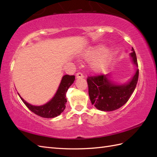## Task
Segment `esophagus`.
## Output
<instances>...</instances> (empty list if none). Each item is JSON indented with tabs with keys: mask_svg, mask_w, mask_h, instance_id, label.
<instances>
[{
	"mask_svg": "<svg viewBox=\"0 0 157 157\" xmlns=\"http://www.w3.org/2000/svg\"><path fill=\"white\" fill-rule=\"evenodd\" d=\"M84 78V75L82 73H78L76 74V78Z\"/></svg>",
	"mask_w": 157,
	"mask_h": 157,
	"instance_id": "1",
	"label": "esophagus"
}]
</instances>
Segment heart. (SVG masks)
<instances>
[{
  "label": "heart",
  "instance_id": "heart-1",
  "mask_svg": "<svg viewBox=\"0 0 157 157\" xmlns=\"http://www.w3.org/2000/svg\"><path fill=\"white\" fill-rule=\"evenodd\" d=\"M113 49L110 46L104 47L102 44H97L86 50L84 57L88 59L93 58L90 64V67L92 71L99 73L108 67L113 59Z\"/></svg>",
  "mask_w": 157,
  "mask_h": 157
}]
</instances>
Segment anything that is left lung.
<instances>
[{
    "instance_id": "8db88e82",
    "label": "left lung",
    "mask_w": 157,
    "mask_h": 157,
    "mask_svg": "<svg viewBox=\"0 0 157 157\" xmlns=\"http://www.w3.org/2000/svg\"><path fill=\"white\" fill-rule=\"evenodd\" d=\"M130 58L136 66L134 74L128 81L117 83L113 80L111 73L87 79L88 93L92 105L102 111H113L128 101L137 84L139 71L134 49L132 48Z\"/></svg>"
}]
</instances>
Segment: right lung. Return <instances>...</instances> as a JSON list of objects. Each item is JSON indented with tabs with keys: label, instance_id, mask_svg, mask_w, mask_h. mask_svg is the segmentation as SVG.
<instances>
[{
	"label": "right lung",
	"instance_id": "1",
	"mask_svg": "<svg viewBox=\"0 0 157 157\" xmlns=\"http://www.w3.org/2000/svg\"><path fill=\"white\" fill-rule=\"evenodd\" d=\"M74 81L75 75H63L54 96L46 104L40 106L29 104L19 95V93L18 95L26 106L36 115L44 118H54L61 115L65 110L67 102L66 92Z\"/></svg>",
	"mask_w": 157,
	"mask_h": 157
}]
</instances>
